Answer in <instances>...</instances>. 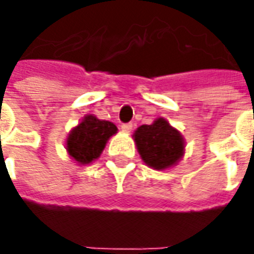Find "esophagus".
Listing matches in <instances>:
<instances>
[{
  "mask_svg": "<svg viewBox=\"0 0 254 254\" xmlns=\"http://www.w3.org/2000/svg\"><path fill=\"white\" fill-rule=\"evenodd\" d=\"M131 129H133V124H123V125H121V130H123L124 133H130Z\"/></svg>",
  "mask_w": 254,
  "mask_h": 254,
  "instance_id": "34e87169",
  "label": "esophagus"
}]
</instances>
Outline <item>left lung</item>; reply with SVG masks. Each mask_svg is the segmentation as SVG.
<instances>
[{
    "label": "left lung",
    "mask_w": 254,
    "mask_h": 254,
    "mask_svg": "<svg viewBox=\"0 0 254 254\" xmlns=\"http://www.w3.org/2000/svg\"><path fill=\"white\" fill-rule=\"evenodd\" d=\"M142 161L156 170L172 168L183 158L185 141L176 127L165 119H157L152 125H141L133 134Z\"/></svg>",
    "instance_id": "1"
}]
</instances>
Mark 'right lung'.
Wrapping results in <instances>:
<instances>
[{"instance_id": "1", "label": "right lung", "mask_w": 254, "mask_h": 254, "mask_svg": "<svg viewBox=\"0 0 254 254\" xmlns=\"http://www.w3.org/2000/svg\"><path fill=\"white\" fill-rule=\"evenodd\" d=\"M116 133L117 127L113 123L88 114L67 135L66 150L78 165H88L101 156L108 140Z\"/></svg>"}]
</instances>
